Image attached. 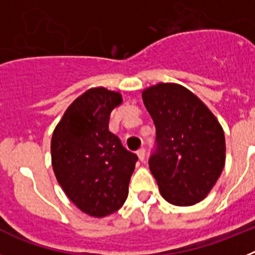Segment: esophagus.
<instances>
[{
  "label": "esophagus",
  "mask_w": 255,
  "mask_h": 255,
  "mask_svg": "<svg viewBox=\"0 0 255 255\" xmlns=\"http://www.w3.org/2000/svg\"><path fill=\"white\" fill-rule=\"evenodd\" d=\"M136 154H138L139 159H140L141 162H144V159H145V149H144V148H140V149L136 152Z\"/></svg>",
  "instance_id": "esophagus-1"
}]
</instances>
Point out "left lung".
I'll list each match as a JSON object with an SVG mask.
<instances>
[{"label":"left lung","instance_id":"8db88e82","mask_svg":"<svg viewBox=\"0 0 255 255\" xmlns=\"http://www.w3.org/2000/svg\"><path fill=\"white\" fill-rule=\"evenodd\" d=\"M155 126L149 168L161 194L175 206L207 197L225 166V134L213 114L186 88L161 83L143 92Z\"/></svg>","mask_w":255,"mask_h":255}]
</instances>
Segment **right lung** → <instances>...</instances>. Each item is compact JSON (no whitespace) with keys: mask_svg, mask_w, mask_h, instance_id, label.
I'll list each match as a JSON object with an SVG mask.
<instances>
[{"mask_svg":"<svg viewBox=\"0 0 255 255\" xmlns=\"http://www.w3.org/2000/svg\"><path fill=\"white\" fill-rule=\"evenodd\" d=\"M121 94L93 88L76 98L56 126L52 167L69 199L93 217L111 215L125 203L138 155L108 130Z\"/></svg>","mask_w":255,"mask_h":255,"instance_id":"1","label":"right lung"}]
</instances>
